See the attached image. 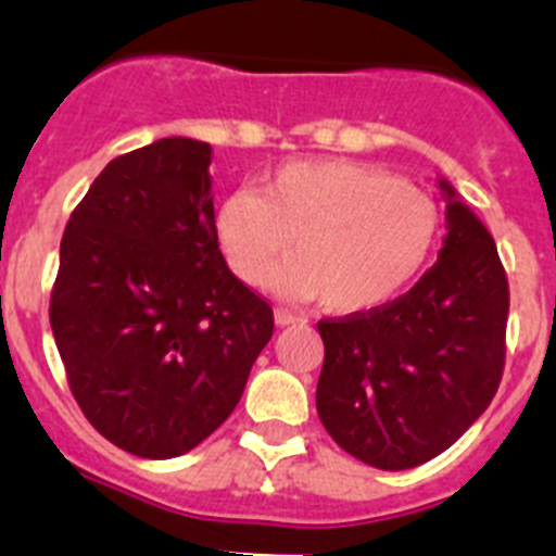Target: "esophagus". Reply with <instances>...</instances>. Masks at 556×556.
Listing matches in <instances>:
<instances>
[{"label": "esophagus", "mask_w": 556, "mask_h": 556, "mask_svg": "<svg viewBox=\"0 0 556 556\" xmlns=\"http://www.w3.org/2000/svg\"><path fill=\"white\" fill-rule=\"evenodd\" d=\"M274 323H277L279 328H285V326H295V323H304V320L288 309H274Z\"/></svg>", "instance_id": "34e87169"}]
</instances>
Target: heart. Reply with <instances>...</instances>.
Returning a JSON list of instances; mask_svg holds the SVG:
<instances>
[{
	"label": "heart",
	"mask_w": 556,
	"mask_h": 556,
	"mask_svg": "<svg viewBox=\"0 0 556 556\" xmlns=\"http://www.w3.org/2000/svg\"><path fill=\"white\" fill-rule=\"evenodd\" d=\"M217 236L236 277L263 285L290 239L295 252L271 285L339 315L388 304L432 257L440 206L380 165L295 160L219 203Z\"/></svg>",
	"instance_id": "obj_1"
}]
</instances>
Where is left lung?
I'll return each mask as SVG.
<instances>
[{
    "instance_id": "obj_1",
    "label": "left lung",
    "mask_w": 556,
    "mask_h": 556,
    "mask_svg": "<svg viewBox=\"0 0 556 556\" xmlns=\"http://www.w3.org/2000/svg\"><path fill=\"white\" fill-rule=\"evenodd\" d=\"M438 263L402 299L320 320L317 415L339 448L409 470L456 443L494 399L505 366L508 279L486 225L440 179Z\"/></svg>"
}]
</instances>
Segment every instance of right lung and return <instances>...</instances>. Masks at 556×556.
Here are the masks:
<instances>
[{
	"label": "right lung",
	"instance_id": "obj_1",
	"mask_svg": "<svg viewBox=\"0 0 556 556\" xmlns=\"http://www.w3.org/2000/svg\"><path fill=\"white\" fill-rule=\"evenodd\" d=\"M212 147L160 138L111 160L59 247L51 328L91 427L174 459L233 413L274 333L271 306L225 263Z\"/></svg>",
	"mask_w": 556,
	"mask_h": 556
}]
</instances>
